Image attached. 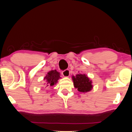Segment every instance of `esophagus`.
Segmentation results:
<instances>
[{"mask_svg":"<svg viewBox=\"0 0 132 132\" xmlns=\"http://www.w3.org/2000/svg\"><path fill=\"white\" fill-rule=\"evenodd\" d=\"M62 74L63 77H68L70 76V70L69 69H66L62 71Z\"/></svg>","mask_w":132,"mask_h":132,"instance_id":"1","label":"esophagus"}]
</instances>
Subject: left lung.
Listing matches in <instances>:
<instances>
[{"mask_svg":"<svg viewBox=\"0 0 132 132\" xmlns=\"http://www.w3.org/2000/svg\"><path fill=\"white\" fill-rule=\"evenodd\" d=\"M74 87L80 92H87L91 90L93 86L92 81L85 74H78L76 77L73 76Z\"/></svg>","mask_w":132,"mask_h":132,"instance_id":"8db88e82","label":"left lung"}]
</instances>
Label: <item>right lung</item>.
<instances>
[{
    "mask_svg": "<svg viewBox=\"0 0 132 132\" xmlns=\"http://www.w3.org/2000/svg\"><path fill=\"white\" fill-rule=\"evenodd\" d=\"M59 78H61L59 76V73L55 70H51L49 71L45 77V80H46L47 82V86H53L54 85L56 84L58 82V80Z\"/></svg>",
    "mask_w": 132,
    "mask_h": 132,
    "instance_id": "1",
    "label": "right lung"
}]
</instances>
